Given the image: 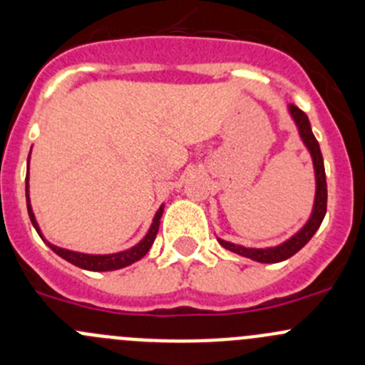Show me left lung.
Listing matches in <instances>:
<instances>
[{
  "label": "left lung",
  "instance_id": "1",
  "mask_svg": "<svg viewBox=\"0 0 365 365\" xmlns=\"http://www.w3.org/2000/svg\"><path fill=\"white\" fill-rule=\"evenodd\" d=\"M289 113H292L293 120L297 121V127H298V132H300L302 141H304L305 146L309 148L312 162H314L316 200H314V210H312L311 219L307 220V224H305L297 235H293L288 242L277 245V247L249 249V247H242V245H235L231 244V242H224L219 238V244L222 245V247H226L227 251L237 252L245 257H251V259L259 261V263H279V261H284L288 259V257H292L293 254H297L309 240H311L312 235L318 231V227L322 226L327 213V178H325V165H323L322 150H319L318 141H316L314 134H312L307 114L302 111V109H298L295 104L289 106Z\"/></svg>",
  "mask_w": 365,
  "mask_h": 365
}]
</instances>
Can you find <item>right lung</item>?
I'll return each instance as SVG.
<instances>
[{
  "label": "right lung",
  "instance_id": "1",
  "mask_svg": "<svg viewBox=\"0 0 365 365\" xmlns=\"http://www.w3.org/2000/svg\"><path fill=\"white\" fill-rule=\"evenodd\" d=\"M26 182H28V180H26ZM26 203H28V213H29V219H31L33 227H35L36 233L40 235L38 224H36L35 215H33L31 205H29L28 183H26ZM162 210H164V206H160L159 212L155 213V219H153V224H152V227H150L148 235H146V237L143 238V240L139 242L135 247L128 249V251L116 252V254H106V256H93V254L72 252V251H67V249H60V247H56V245H51V244H47V245H49V247L53 249L58 256H61L63 259H67L68 263L76 264V267L84 268V270H91V272L118 270V268H123V267H128V264L135 263V261L141 259V257L150 251V247H152L153 240H155V237H157V231H159ZM40 237H42V235H40Z\"/></svg>",
  "mask_w": 365,
  "mask_h": 365
}]
</instances>
